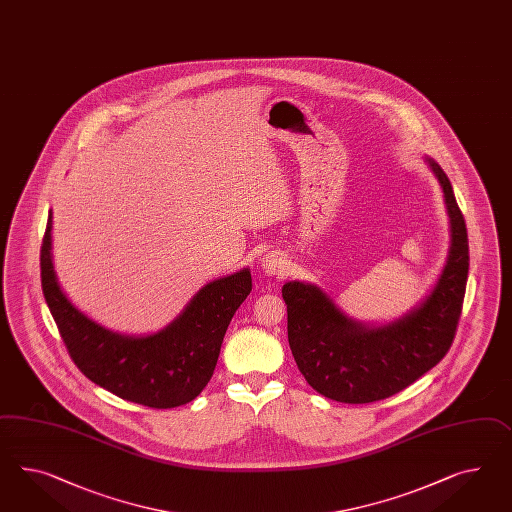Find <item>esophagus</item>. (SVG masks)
I'll return each mask as SVG.
<instances>
[{
	"mask_svg": "<svg viewBox=\"0 0 512 512\" xmlns=\"http://www.w3.org/2000/svg\"><path fill=\"white\" fill-rule=\"evenodd\" d=\"M261 266H263V272L266 276L281 277L289 272V263L283 257V253H279V251H272V253L264 255Z\"/></svg>",
	"mask_w": 512,
	"mask_h": 512,
	"instance_id": "34e87169",
	"label": "esophagus"
}]
</instances>
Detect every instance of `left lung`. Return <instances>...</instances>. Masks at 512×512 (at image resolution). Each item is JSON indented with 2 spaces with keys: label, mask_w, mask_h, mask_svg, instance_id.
Here are the masks:
<instances>
[{
  "label": "left lung",
  "mask_w": 512,
  "mask_h": 512,
  "mask_svg": "<svg viewBox=\"0 0 512 512\" xmlns=\"http://www.w3.org/2000/svg\"><path fill=\"white\" fill-rule=\"evenodd\" d=\"M425 160L442 186L451 244L442 274L419 304L376 326L348 317L315 283L289 281L281 289L296 365L332 401L365 404L399 393L438 365L455 339L470 268L468 231L447 175Z\"/></svg>",
  "instance_id": "left-lung-1"
}]
</instances>
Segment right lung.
<instances>
[{"label":"right lung","instance_id":"obj_1","mask_svg":"<svg viewBox=\"0 0 512 512\" xmlns=\"http://www.w3.org/2000/svg\"><path fill=\"white\" fill-rule=\"evenodd\" d=\"M41 281L46 304L76 367L113 395L149 408H175L194 401L205 389L227 326L251 292L249 268H242L201 287L160 332H111L72 304L57 281L52 212L42 238Z\"/></svg>","mask_w":512,"mask_h":512}]
</instances>
